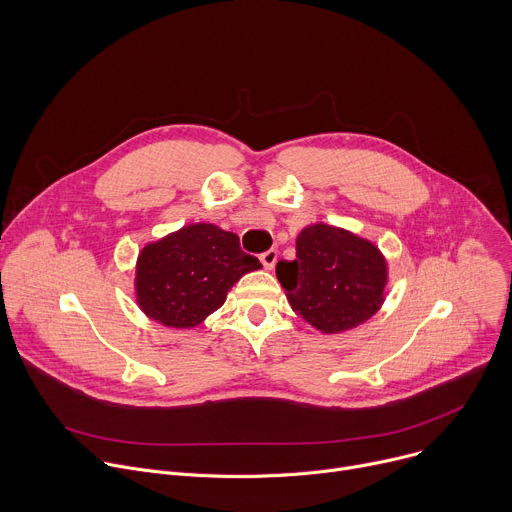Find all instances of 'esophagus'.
<instances>
[{"label":"esophagus","mask_w":512,"mask_h":512,"mask_svg":"<svg viewBox=\"0 0 512 512\" xmlns=\"http://www.w3.org/2000/svg\"><path fill=\"white\" fill-rule=\"evenodd\" d=\"M259 259H261L265 269H271L275 265V261H277V249H267L265 253L259 255Z\"/></svg>","instance_id":"1"}]
</instances>
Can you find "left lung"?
Returning <instances> with one entry per match:
<instances>
[{
    "label": "left lung",
    "instance_id": "1",
    "mask_svg": "<svg viewBox=\"0 0 512 512\" xmlns=\"http://www.w3.org/2000/svg\"><path fill=\"white\" fill-rule=\"evenodd\" d=\"M275 273L294 312L326 334L369 320L387 283L385 259L373 243L328 225L304 229L296 259L279 261Z\"/></svg>",
    "mask_w": 512,
    "mask_h": 512
}]
</instances>
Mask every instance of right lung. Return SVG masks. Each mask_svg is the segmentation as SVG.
Returning <instances> with one entry per match:
<instances>
[{
    "label": "right lung",
    "mask_w": 512,
    "mask_h": 512,
    "mask_svg": "<svg viewBox=\"0 0 512 512\" xmlns=\"http://www.w3.org/2000/svg\"><path fill=\"white\" fill-rule=\"evenodd\" d=\"M259 267L257 257L241 251L237 235L190 225L139 253L137 304L156 322L190 328L225 304L243 273Z\"/></svg>",
    "instance_id": "obj_1"
}]
</instances>
